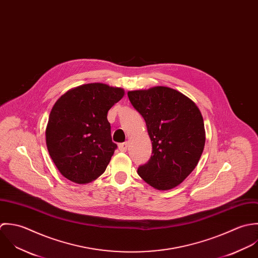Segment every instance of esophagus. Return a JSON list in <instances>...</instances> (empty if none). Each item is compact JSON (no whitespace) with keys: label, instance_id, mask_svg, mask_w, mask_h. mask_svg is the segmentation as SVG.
Instances as JSON below:
<instances>
[{"label":"esophagus","instance_id":"1","mask_svg":"<svg viewBox=\"0 0 258 258\" xmlns=\"http://www.w3.org/2000/svg\"><path fill=\"white\" fill-rule=\"evenodd\" d=\"M127 148H128V144L127 143H122V144L118 145V149L122 153H125L127 151Z\"/></svg>","mask_w":258,"mask_h":258}]
</instances>
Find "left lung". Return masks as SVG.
<instances>
[{"label":"left lung","instance_id":"8db88e82","mask_svg":"<svg viewBox=\"0 0 258 258\" xmlns=\"http://www.w3.org/2000/svg\"><path fill=\"white\" fill-rule=\"evenodd\" d=\"M134 107L146 120L153 155L138 169L158 190L179 185L196 168L206 145V130L198 105L167 87L127 92Z\"/></svg>","mask_w":258,"mask_h":258}]
</instances>
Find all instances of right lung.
<instances>
[{"label": "right lung", "instance_id": "1", "mask_svg": "<svg viewBox=\"0 0 258 258\" xmlns=\"http://www.w3.org/2000/svg\"><path fill=\"white\" fill-rule=\"evenodd\" d=\"M123 96L121 88L93 83L69 90L54 103L46 127V144L66 178L85 184L104 172L116 149L107 111Z\"/></svg>", "mask_w": 258, "mask_h": 258}]
</instances>
